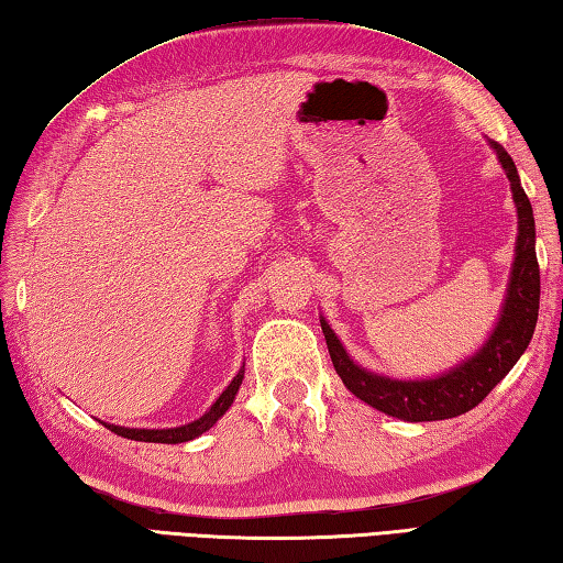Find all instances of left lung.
I'll list each match as a JSON object with an SVG mask.
<instances>
[{
    "label": "left lung",
    "instance_id": "1",
    "mask_svg": "<svg viewBox=\"0 0 563 563\" xmlns=\"http://www.w3.org/2000/svg\"><path fill=\"white\" fill-rule=\"evenodd\" d=\"M510 180L512 202L517 209L515 258L510 268L508 290L500 307L498 322L488 339L456 366L429 378H390L368 371L349 356L334 329L319 317L339 378L346 388L378 412L405 422H437L451 420L473 410L515 366L525 349L530 346L537 314H539V266H537V234L532 205L522 190L520 175L512 158L498 141H488Z\"/></svg>",
    "mask_w": 563,
    "mask_h": 563
}]
</instances>
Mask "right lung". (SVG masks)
<instances>
[{
	"mask_svg": "<svg viewBox=\"0 0 563 563\" xmlns=\"http://www.w3.org/2000/svg\"><path fill=\"white\" fill-rule=\"evenodd\" d=\"M241 380H244V368H241L227 388L222 390V395L214 400V405L209 410L197 417V420L180 424V427H168V429H136V427H119V424H107L102 422L107 429H112L114 434L124 437V439H134V442H153V444H183L190 442V439H197L200 434H205L209 427H214L219 420H222L224 412L234 402L236 393L241 388Z\"/></svg>",
	"mask_w": 563,
	"mask_h": 563,
	"instance_id": "obj_1",
	"label": "right lung"
}]
</instances>
